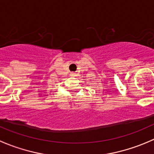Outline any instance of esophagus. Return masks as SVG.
Here are the masks:
<instances>
[{
	"mask_svg": "<svg viewBox=\"0 0 154 154\" xmlns=\"http://www.w3.org/2000/svg\"><path fill=\"white\" fill-rule=\"evenodd\" d=\"M70 75H71V77H75V76H76V73H74V72H71V74H70Z\"/></svg>",
	"mask_w": 154,
	"mask_h": 154,
	"instance_id": "obj_1",
	"label": "esophagus"
}]
</instances>
